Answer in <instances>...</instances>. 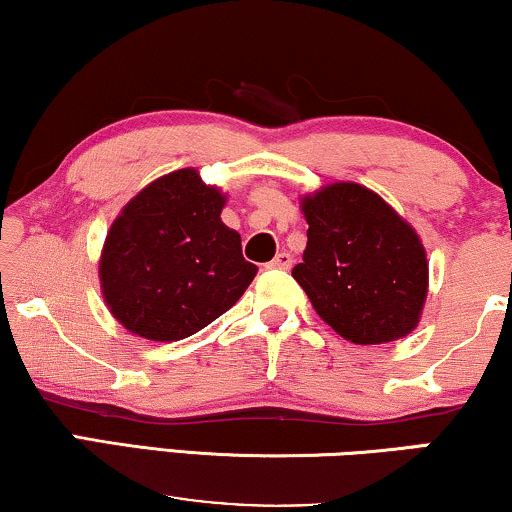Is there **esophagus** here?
Returning <instances> with one entry per match:
<instances>
[{
  "label": "esophagus",
  "mask_w": 512,
  "mask_h": 512,
  "mask_svg": "<svg viewBox=\"0 0 512 512\" xmlns=\"http://www.w3.org/2000/svg\"><path fill=\"white\" fill-rule=\"evenodd\" d=\"M271 269H290L292 266V255H287V253H278L276 257L271 259Z\"/></svg>",
  "instance_id": "esophagus-1"
}]
</instances>
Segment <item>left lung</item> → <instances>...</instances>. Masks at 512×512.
Here are the masks:
<instances>
[{
  "mask_svg": "<svg viewBox=\"0 0 512 512\" xmlns=\"http://www.w3.org/2000/svg\"><path fill=\"white\" fill-rule=\"evenodd\" d=\"M304 262L292 276L315 313L357 345L399 341L417 327L429 292L420 236L387 201L359 183H329L301 197Z\"/></svg>",
  "mask_w": 512,
  "mask_h": 512,
  "instance_id": "1",
  "label": "left lung"
}]
</instances>
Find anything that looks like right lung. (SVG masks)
<instances>
[{"label":"right lung","mask_w":512,"mask_h":512,"mask_svg":"<svg viewBox=\"0 0 512 512\" xmlns=\"http://www.w3.org/2000/svg\"><path fill=\"white\" fill-rule=\"evenodd\" d=\"M227 197L197 169L157 178L106 234L99 283L115 320L148 341H181L229 311L253 283L241 236L220 220Z\"/></svg>","instance_id":"right-lung-1"}]
</instances>
